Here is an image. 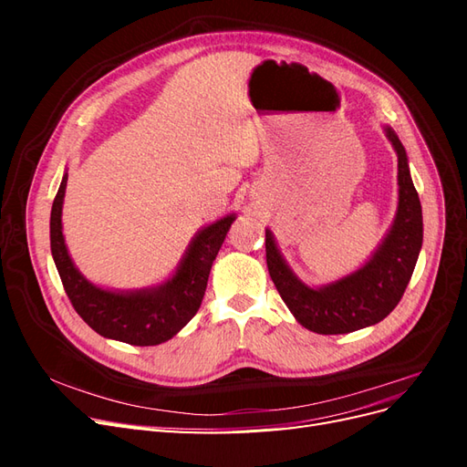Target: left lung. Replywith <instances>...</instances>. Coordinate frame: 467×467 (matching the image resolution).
Instances as JSON below:
<instances>
[{
    "mask_svg": "<svg viewBox=\"0 0 467 467\" xmlns=\"http://www.w3.org/2000/svg\"><path fill=\"white\" fill-rule=\"evenodd\" d=\"M381 129L398 155V210L358 268L325 285H306L282 255L273 230L265 228L266 266L280 298L296 321L319 335L352 333L388 317L411 280L422 247V210L407 151L391 126Z\"/></svg>",
    "mask_w": 467,
    "mask_h": 467,
    "instance_id": "obj_1",
    "label": "left lung"
}]
</instances>
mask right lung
<instances>
[{"label": "right lung", "mask_w": 467, "mask_h": 467, "mask_svg": "<svg viewBox=\"0 0 467 467\" xmlns=\"http://www.w3.org/2000/svg\"><path fill=\"white\" fill-rule=\"evenodd\" d=\"M66 185L67 169L50 212V251L79 317L101 337L134 347H153L173 338L199 312L212 263L237 216L232 212L202 225L175 271L158 285L130 290L105 288L83 276L67 251L62 225Z\"/></svg>", "instance_id": "right-lung-1"}]
</instances>
